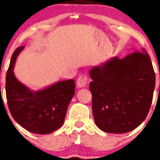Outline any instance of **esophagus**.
<instances>
[{"mask_svg":"<svg viewBox=\"0 0 160 160\" xmlns=\"http://www.w3.org/2000/svg\"><path fill=\"white\" fill-rule=\"evenodd\" d=\"M87 75H80L77 80V85L79 88H82L87 86Z\"/></svg>","mask_w":160,"mask_h":160,"instance_id":"1","label":"esophagus"}]
</instances>
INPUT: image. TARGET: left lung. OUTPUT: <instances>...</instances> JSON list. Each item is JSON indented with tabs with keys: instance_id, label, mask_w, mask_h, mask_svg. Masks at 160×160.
<instances>
[{
	"instance_id": "8db88e82",
	"label": "left lung",
	"mask_w": 160,
	"mask_h": 160,
	"mask_svg": "<svg viewBox=\"0 0 160 160\" xmlns=\"http://www.w3.org/2000/svg\"><path fill=\"white\" fill-rule=\"evenodd\" d=\"M90 76L93 115L100 130L127 133L145 120L155 86L152 61L145 49L94 66Z\"/></svg>"
}]
</instances>
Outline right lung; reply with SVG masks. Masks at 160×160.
<instances>
[{"mask_svg": "<svg viewBox=\"0 0 160 160\" xmlns=\"http://www.w3.org/2000/svg\"><path fill=\"white\" fill-rule=\"evenodd\" d=\"M12 53L6 74V98L12 118L30 132L46 135L62 127L68 106L75 93L73 79L61 81L39 90H32L18 81L13 73L17 58L24 49Z\"/></svg>", "mask_w": 160, "mask_h": 160, "instance_id": "obj_1", "label": "right lung"}]
</instances>
